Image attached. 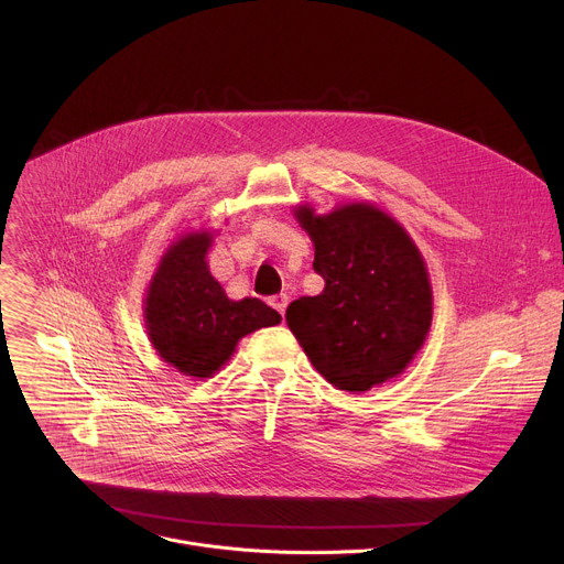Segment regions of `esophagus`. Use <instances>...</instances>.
<instances>
[{"label": "esophagus", "mask_w": 564, "mask_h": 564, "mask_svg": "<svg viewBox=\"0 0 564 564\" xmlns=\"http://www.w3.org/2000/svg\"><path fill=\"white\" fill-rule=\"evenodd\" d=\"M288 303H290V301H288V296H285V294H276V296H272V299H270V305H272V307H276L281 316L285 314Z\"/></svg>", "instance_id": "esophagus-1"}]
</instances>
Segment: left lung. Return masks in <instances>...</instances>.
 Wrapping results in <instances>:
<instances>
[{"mask_svg": "<svg viewBox=\"0 0 564 564\" xmlns=\"http://www.w3.org/2000/svg\"><path fill=\"white\" fill-rule=\"evenodd\" d=\"M294 217L314 243V270L325 288L285 312L288 327L321 377L362 394L414 360L434 314L425 259L408 230L369 202L340 204L327 215L312 206Z\"/></svg>", "mask_w": 564, "mask_h": 564, "instance_id": "left-lung-1", "label": "left lung"}]
</instances>
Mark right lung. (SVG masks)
I'll use <instances>...</instances> for the list:
<instances>
[{"mask_svg":"<svg viewBox=\"0 0 564 564\" xmlns=\"http://www.w3.org/2000/svg\"><path fill=\"white\" fill-rule=\"evenodd\" d=\"M215 232H185L163 252L143 299L148 338L161 360L191 379H210L235 354L239 340L281 323L259 299L232 301L210 274Z\"/></svg>","mask_w":564,"mask_h":564,"instance_id":"1","label":"right lung"}]
</instances>
